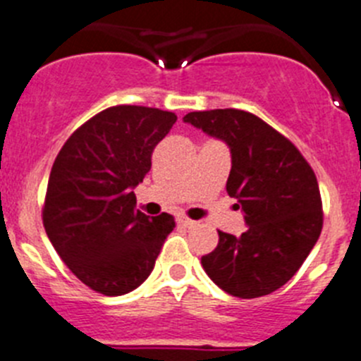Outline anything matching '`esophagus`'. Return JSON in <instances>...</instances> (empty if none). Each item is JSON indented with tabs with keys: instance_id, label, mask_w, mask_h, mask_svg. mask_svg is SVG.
Returning <instances> with one entry per match:
<instances>
[{
	"instance_id": "34e87169",
	"label": "esophagus",
	"mask_w": 361,
	"mask_h": 361,
	"mask_svg": "<svg viewBox=\"0 0 361 361\" xmlns=\"http://www.w3.org/2000/svg\"><path fill=\"white\" fill-rule=\"evenodd\" d=\"M178 223H180L181 226H185V228H194V226L197 225V221L188 219V217H185V216H180V217H178Z\"/></svg>"
}]
</instances>
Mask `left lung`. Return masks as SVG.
<instances>
[{
	"mask_svg": "<svg viewBox=\"0 0 361 361\" xmlns=\"http://www.w3.org/2000/svg\"><path fill=\"white\" fill-rule=\"evenodd\" d=\"M183 122L230 147L226 192L248 225L239 237L217 230L219 243L201 257L203 269L233 297L269 295L297 274L322 232L313 169L284 135L248 111H192Z\"/></svg>",
	"mask_w": 361,
	"mask_h": 361,
	"instance_id": "obj_1",
	"label": "left lung"
}]
</instances>
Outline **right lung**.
Returning a JSON list of instances; mask_svg holds the SVG:
<instances>
[{
  "label": "right lung",
  "instance_id": "add662e5",
  "mask_svg": "<svg viewBox=\"0 0 361 361\" xmlns=\"http://www.w3.org/2000/svg\"><path fill=\"white\" fill-rule=\"evenodd\" d=\"M174 122L171 111L113 106L84 122L55 158L44 230L71 274L97 293L116 297L138 288L176 226L171 214L135 210L133 192Z\"/></svg>",
  "mask_w": 361,
  "mask_h": 361
}]
</instances>
